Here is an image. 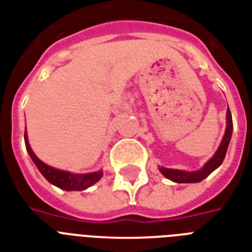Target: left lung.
<instances>
[{"label": "left lung", "instance_id": "obj_1", "mask_svg": "<svg viewBox=\"0 0 252 252\" xmlns=\"http://www.w3.org/2000/svg\"><path fill=\"white\" fill-rule=\"evenodd\" d=\"M231 133H233V120H231V112L227 108L226 111V129L223 134L222 141L220 144L219 149L216 150L213 157L209 161L196 171H186V170H176V168H167V167H158L159 171L167 179L175 182V183H199L203 179H205L208 175H211L216 168H219L225 159L226 156L227 146L230 144Z\"/></svg>", "mask_w": 252, "mask_h": 252}]
</instances>
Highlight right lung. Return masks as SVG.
<instances>
[{
    "label": "right lung",
    "mask_w": 252,
    "mask_h": 252,
    "mask_svg": "<svg viewBox=\"0 0 252 252\" xmlns=\"http://www.w3.org/2000/svg\"><path fill=\"white\" fill-rule=\"evenodd\" d=\"M25 144L26 149L29 152L30 157L32 162L36 165L37 170L41 172V175L48 180L49 183L56 186V187L64 189V191H84L86 188L91 187L103 176L102 170L94 172H87V174H74V172L65 171V170H59L52 166L47 165L43 161H40L33 153L31 146L29 144L27 133L25 132Z\"/></svg>",
    "instance_id": "right-lung-1"
}]
</instances>
